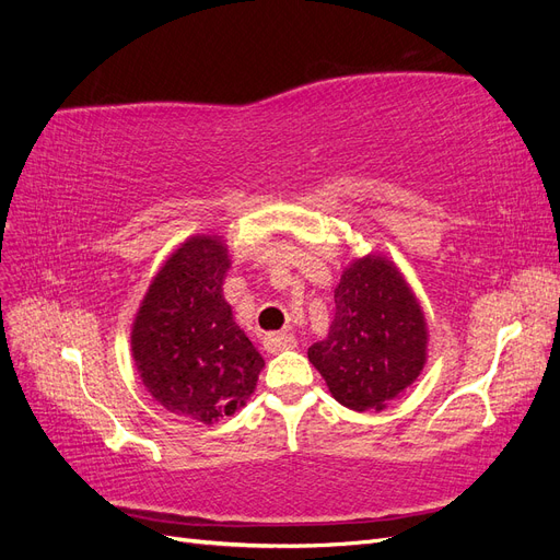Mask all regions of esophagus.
<instances>
[{"label": "esophagus", "instance_id": "esophagus-1", "mask_svg": "<svg viewBox=\"0 0 560 560\" xmlns=\"http://www.w3.org/2000/svg\"><path fill=\"white\" fill-rule=\"evenodd\" d=\"M264 348L268 352H282L296 348V336L290 331H270L264 336Z\"/></svg>", "mask_w": 560, "mask_h": 560}]
</instances>
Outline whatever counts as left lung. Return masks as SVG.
<instances>
[{
  "instance_id": "obj_1",
  "label": "left lung",
  "mask_w": 560,
  "mask_h": 560,
  "mask_svg": "<svg viewBox=\"0 0 560 560\" xmlns=\"http://www.w3.org/2000/svg\"><path fill=\"white\" fill-rule=\"evenodd\" d=\"M334 303L329 336L308 348V360L338 404L381 411L425 364V317L395 266L381 257L350 264Z\"/></svg>"
}]
</instances>
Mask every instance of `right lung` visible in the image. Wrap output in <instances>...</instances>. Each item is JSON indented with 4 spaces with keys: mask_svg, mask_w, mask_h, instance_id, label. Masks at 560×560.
Segmentation results:
<instances>
[{
    "mask_svg": "<svg viewBox=\"0 0 560 560\" xmlns=\"http://www.w3.org/2000/svg\"><path fill=\"white\" fill-rule=\"evenodd\" d=\"M226 268L222 243L186 241L151 282L130 336L151 397L206 425L243 406L264 369L222 296Z\"/></svg>",
    "mask_w": 560,
    "mask_h": 560,
    "instance_id": "right-lung-1",
    "label": "right lung"
}]
</instances>
